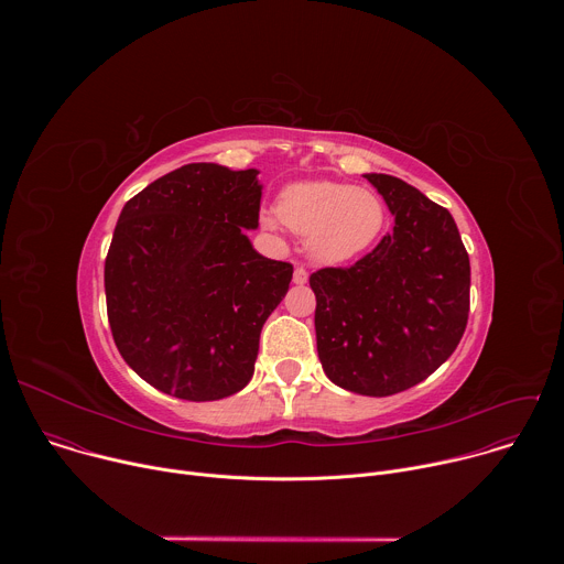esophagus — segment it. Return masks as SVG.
I'll return each mask as SVG.
<instances>
[{"label":"esophagus","instance_id":"1","mask_svg":"<svg viewBox=\"0 0 564 564\" xmlns=\"http://www.w3.org/2000/svg\"><path fill=\"white\" fill-rule=\"evenodd\" d=\"M292 281H294L296 285L307 283V270H305V268H296V270H294V274H292Z\"/></svg>","mask_w":564,"mask_h":564}]
</instances>
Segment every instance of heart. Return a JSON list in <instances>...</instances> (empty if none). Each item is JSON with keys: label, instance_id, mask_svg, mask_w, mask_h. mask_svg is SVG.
<instances>
[{"label": "heart", "instance_id": "obj_1", "mask_svg": "<svg viewBox=\"0 0 564 564\" xmlns=\"http://www.w3.org/2000/svg\"><path fill=\"white\" fill-rule=\"evenodd\" d=\"M279 214H263L268 229L281 223L307 236V252L316 263L339 265L366 254L383 231L386 203L366 187L333 181L288 185L276 205Z\"/></svg>", "mask_w": 564, "mask_h": 564}]
</instances>
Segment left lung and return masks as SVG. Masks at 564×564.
I'll use <instances>...</instances> for the list:
<instances>
[{
	"instance_id": "obj_1",
	"label": "left lung",
	"mask_w": 564,
	"mask_h": 564,
	"mask_svg": "<svg viewBox=\"0 0 564 564\" xmlns=\"http://www.w3.org/2000/svg\"><path fill=\"white\" fill-rule=\"evenodd\" d=\"M394 216L392 231L352 268L310 276L314 330L328 379L388 397L433 375L468 321L470 263L448 209L388 174H364Z\"/></svg>"
}]
</instances>
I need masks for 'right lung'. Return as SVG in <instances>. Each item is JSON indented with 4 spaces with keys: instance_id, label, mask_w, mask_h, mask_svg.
<instances>
[{
    "instance_id": "1",
    "label": "right lung",
    "mask_w": 564,
    "mask_h": 564,
    "mask_svg": "<svg viewBox=\"0 0 564 564\" xmlns=\"http://www.w3.org/2000/svg\"><path fill=\"white\" fill-rule=\"evenodd\" d=\"M257 170L192 163L120 212L105 261L113 341L147 383L187 401L243 390L292 265L261 257Z\"/></svg>"
}]
</instances>
